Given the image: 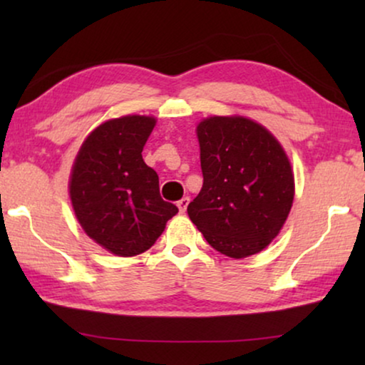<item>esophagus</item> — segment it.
Returning a JSON list of instances; mask_svg holds the SVG:
<instances>
[{"instance_id":"esophagus-1","label":"esophagus","mask_w":365,"mask_h":365,"mask_svg":"<svg viewBox=\"0 0 365 365\" xmlns=\"http://www.w3.org/2000/svg\"><path fill=\"white\" fill-rule=\"evenodd\" d=\"M187 204H189V197H182L181 201H178V207H179V212L181 214H184L186 212V209H187Z\"/></svg>"}]
</instances>
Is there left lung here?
<instances>
[{"instance_id":"1","label":"left lung","mask_w":365,"mask_h":365,"mask_svg":"<svg viewBox=\"0 0 365 365\" xmlns=\"http://www.w3.org/2000/svg\"><path fill=\"white\" fill-rule=\"evenodd\" d=\"M202 189L189 219L224 256L261 252L281 231L294 201V174L281 144L242 116H212L197 124Z\"/></svg>"}]
</instances>
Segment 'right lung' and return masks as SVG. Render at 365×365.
<instances>
[{
	"label": "right lung",
	"mask_w": 365,
	"mask_h": 365,
	"mask_svg": "<svg viewBox=\"0 0 365 365\" xmlns=\"http://www.w3.org/2000/svg\"><path fill=\"white\" fill-rule=\"evenodd\" d=\"M156 119H109L84 139L71 169L69 196L84 232L106 251L138 256L178 212L159 194V178L143 159Z\"/></svg>",
	"instance_id": "right-lung-1"
}]
</instances>
